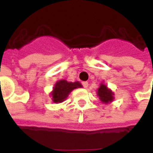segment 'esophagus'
<instances>
[{
    "mask_svg": "<svg viewBox=\"0 0 153 153\" xmlns=\"http://www.w3.org/2000/svg\"><path fill=\"white\" fill-rule=\"evenodd\" d=\"M82 85H83V88H88V82H83V83H82Z\"/></svg>",
    "mask_w": 153,
    "mask_h": 153,
    "instance_id": "esophagus-1",
    "label": "esophagus"
}]
</instances>
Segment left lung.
<instances>
[{
	"mask_svg": "<svg viewBox=\"0 0 153 153\" xmlns=\"http://www.w3.org/2000/svg\"><path fill=\"white\" fill-rule=\"evenodd\" d=\"M97 95L99 96L100 100L103 103H108L110 102H112V100L114 99L113 97V93L111 90L104 84H101V86L98 88L97 91Z\"/></svg>",
	"mask_w": 153,
	"mask_h": 153,
	"instance_id": "obj_1",
	"label": "left lung"
}]
</instances>
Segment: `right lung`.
Wrapping results in <instances>:
<instances>
[{
    "label": "right lung",
    "instance_id": "right-lung-1",
    "mask_svg": "<svg viewBox=\"0 0 153 153\" xmlns=\"http://www.w3.org/2000/svg\"><path fill=\"white\" fill-rule=\"evenodd\" d=\"M82 85L79 82H67L66 80H60L56 83V86L51 93V97L54 102H62L66 98L70 92Z\"/></svg>",
    "mask_w": 153,
    "mask_h": 153
}]
</instances>
